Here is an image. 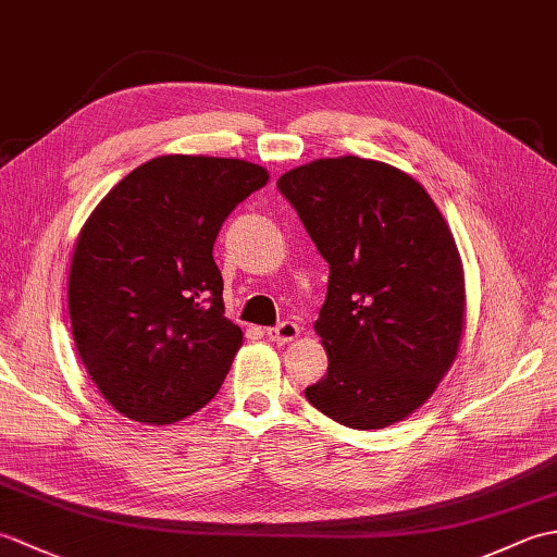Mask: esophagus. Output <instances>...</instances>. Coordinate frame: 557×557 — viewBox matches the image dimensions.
<instances>
[{"mask_svg":"<svg viewBox=\"0 0 557 557\" xmlns=\"http://www.w3.org/2000/svg\"><path fill=\"white\" fill-rule=\"evenodd\" d=\"M299 333H301V330H299L297 323L285 321V323L275 325V327H270V330H268V337H270L272 342H277V345H285V342L297 339Z\"/></svg>","mask_w":557,"mask_h":557,"instance_id":"1","label":"esophagus"}]
</instances>
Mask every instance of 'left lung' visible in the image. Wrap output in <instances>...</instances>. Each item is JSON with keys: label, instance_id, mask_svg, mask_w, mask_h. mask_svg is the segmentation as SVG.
I'll return each mask as SVG.
<instances>
[{"label": "left lung", "instance_id": "obj_1", "mask_svg": "<svg viewBox=\"0 0 557 557\" xmlns=\"http://www.w3.org/2000/svg\"><path fill=\"white\" fill-rule=\"evenodd\" d=\"M330 265L315 321L327 373L306 399L347 429H385L433 395L465 327L455 236L425 188L385 162L325 158L277 180Z\"/></svg>", "mask_w": 557, "mask_h": 557}]
</instances>
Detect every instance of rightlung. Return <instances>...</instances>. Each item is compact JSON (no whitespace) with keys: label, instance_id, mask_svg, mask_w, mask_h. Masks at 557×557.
<instances>
[{"label":"right lung","instance_id":"add662e5","mask_svg":"<svg viewBox=\"0 0 557 557\" xmlns=\"http://www.w3.org/2000/svg\"><path fill=\"white\" fill-rule=\"evenodd\" d=\"M268 184L253 162L162 156L128 172L83 224L69 272L81 361L124 417L164 425L218 395L242 327L212 258L230 212Z\"/></svg>","mask_w":557,"mask_h":557}]
</instances>
